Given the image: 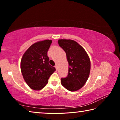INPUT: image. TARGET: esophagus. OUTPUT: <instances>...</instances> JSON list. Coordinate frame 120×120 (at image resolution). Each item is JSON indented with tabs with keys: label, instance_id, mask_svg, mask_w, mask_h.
Returning <instances> with one entry per match:
<instances>
[{
	"label": "esophagus",
	"instance_id": "34e87169",
	"mask_svg": "<svg viewBox=\"0 0 120 120\" xmlns=\"http://www.w3.org/2000/svg\"><path fill=\"white\" fill-rule=\"evenodd\" d=\"M55 68L56 69V70H57V69H58V66H55Z\"/></svg>",
	"mask_w": 120,
	"mask_h": 120
}]
</instances>
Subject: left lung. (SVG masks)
<instances>
[{
  "label": "left lung",
  "mask_w": 120,
  "mask_h": 120,
  "mask_svg": "<svg viewBox=\"0 0 120 120\" xmlns=\"http://www.w3.org/2000/svg\"><path fill=\"white\" fill-rule=\"evenodd\" d=\"M58 44L66 53L69 64L68 75L61 78V84L71 92L80 89L86 84L90 71V61L82 46L72 40L60 39Z\"/></svg>",
  "instance_id": "obj_1"
}]
</instances>
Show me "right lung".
I'll return each instance as SVG.
<instances>
[{
    "label": "right lung",
    "mask_w": 120,
    "mask_h": 120,
    "mask_svg": "<svg viewBox=\"0 0 120 120\" xmlns=\"http://www.w3.org/2000/svg\"><path fill=\"white\" fill-rule=\"evenodd\" d=\"M52 41L46 40L34 43L24 53L21 61L23 78L31 89L40 90L45 86L56 69L49 64L47 56Z\"/></svg>",
    "instance_id": "right-lung-1"
}]
</instances>
